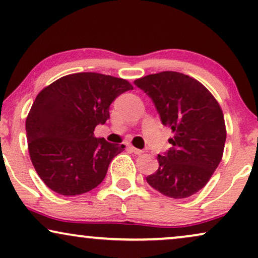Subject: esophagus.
<instances>
[{
    "label": "esophagus",
    "mask_w": 258,
    "mask_h": 258,
    "mask_svg": "<svg viewBox=\"0 0 258 258\" xmlns=\"http://www.w3.org/2000/svg\"><path fill=\"white\" fill-rule=\"evenodd\" d=\"M130 149H132V152H134L136 154V155H141V154H143L145 153V150H142V149H137V148H135V147H130Z\"/></svg>",
    "instance_id": "34e87169"
}]
</instances>
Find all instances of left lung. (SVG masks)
Wrapping results in <instances>:
<instances>
[{"mask_svg":"<svg viewBox=\"0 0 258 258\" xmlns=\"http://www.w3.org/2000/svg\"><path fill=\"white\" fill-rule=\"evenodd\" d=\"M134 84L150 97L162 124L174 133L172 147L159 154V169L147 182L169 198L196 195L223 156L226 130L218 102L202 83L179 72L149 75Z\"/></svg>","mask_w":258,"mask_h":258,"instance_id":"left-lung-1","label":"left lung"}]
</instances>
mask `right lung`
<instances>
[{
	"instance_id": "obj_1",
	"label": "right lung",
	"mask_w": 258,
	"mask_h": 258,
	"mask_svg": "<svg viewBox=\"0 0 258 258\" xmlns=\"http://www.w3.org/2000/svg\"><path fill=\"white\" fill-rule=\"evenodd\" d=\"M133 90L125 79L95 72L55 80L36 96L26 119L33 166L45 185L61 196L89 192L103 181L124 145L95 137L110 118V104Z\"/></svg>"
}]
</instances>
